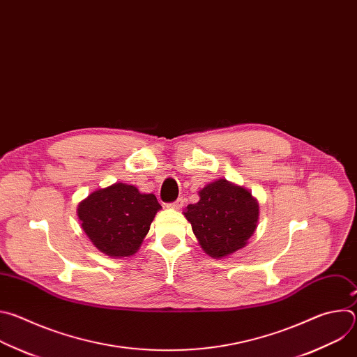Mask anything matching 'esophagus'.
I'll list each match as a JSON object with an SVG mask.
<instances>
[{
	"mask_svg": "<svg viewBox=\"0 0 357 357\" xmlns=\"http://www.w3.org/2000/svg\"><path fill=\"white\" fill-rule=\"evenodd\" d=\"M182 206H183V199L182 197H179L175 202L168 203V205H167V208H169V209H181Z\"/></svg>",
	"mask_w": 357,
	"mask_h": 357,
	"instance_id": "esophagus-1",
	"label": "esophagus"
}]
</instances>
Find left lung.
I'll use <instances>...</instances> for the list:
<instances>
[{
  "instance_id": "1",
  "label": "left lung",
  "mask_w": 357,
  "mask_h": 357,
  "mask_svg": "<svg viewBox=\"0 0 357 357\" xmlns=\"http://www.w3.org/2000/svg\"><path fill=\"white\" fill-rule=\"evenodd\" d=\"M199 196L183 215L203 251L223 259L243 248L257 227V199L226 179L211 182L199 190Z\"/></svg>"
}]
</instances>
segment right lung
<instances>
[{
	"label": "right lung",
	"instance_id": "right-lung-1",
	"mask_svg": "<svg viewBox=\"0 0 357 357\" xmlns=\"http://www.w3.org/2000/svg\"><path fill=\"white\" fill-rule=\"evenodd\" d=\"M160 209L155 195L141 193L132 185L114 183L82 200L77 216L82 229L101 252L123 259L137 252Z\"/></svg>",
	"mask_w": 357,
	"mask_h": 357
}]
</instances>
